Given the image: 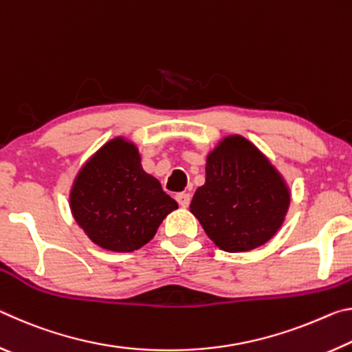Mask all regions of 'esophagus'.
Returning a JSON list of instances; mask_svg holds the SVG:
<instances>
[{
  "mask_svg": "<svg viewBox=\"0 0 352 352\" xmlns=\"http://www.w3.org/2000/svg\"><path fill=\"white\" fill-rule=\"evenodd\" d=\"M175 200L178 201V205L183 208H188L190 204V195L188 192H178L175 195Z\"/></svg>",
  "mask_w": 352,
  "mask_h": 352,
  "instance_id": "obj_1",
  "label": "esophagus"
}]
</instances>
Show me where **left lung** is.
<instances>
[{
    "label": "left lung",
    "instance_id": "1",
    "mask_svg": "<svg viewBox=\"0 0 352 352\" xmlns=\"http://www.w3.org/2000/svg\"><path fill=\"white\" fill-rule=\"evenodd\" d=\"M290 195L276 169L252 142L228 136L206 160V182L190 212L225 252H248L275 236Z\"/></svg>",
    "mask_w": 352,
    "mask_h": 352
}]
</instances>
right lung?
<instances>
[{"label":"right lung","mask_w":352,"mask_h":352,"mask_svg":"<svg viewBox=\"0 0 352 352\" xmlns=\"http://www.w3.org/2000/svg\"><path fill=\"white\" fill-rule=\"evenodd\" d=\"M76 222L99 247L133 252L152 239L178 205L141 168L138 148L121 138L100 147L71 190Z\"/></svg>","instance_id":"obj_1"}]
</instances>
